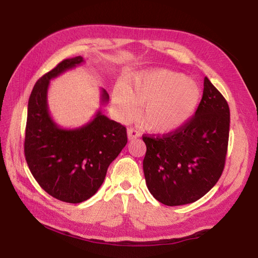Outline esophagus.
Wrapping results in <instances>:
<instances>
[{"label":"esophagus","mask_w":258,"mask_h":258,"mask_svg":"<svg viewBox=\"0 0 258 258\" xmlns=\"http://www.w3.org/2000/svg\"><path fill=\"white\" fill-rule=\"evenodd\" d=\"M140 132L139 131H136L135 128H128L127 130V138H128V140L130 141H132V140H135V139H138V138H140Z\"/></svg>","instance_id":"34e87169"}]
</instances>
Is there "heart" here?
<instances>
[{"label":"heart","instance_id":"1","mask_svg":"<svg viewBox=\"0 0 258 258\" xmlns=\"http://www.w3.org/2000/svg\"><path fill=\"white\" fill-rule=\"evenodd\" d=\"M203 93L195 80L168 69L136 73L113 93V103L124 119L133 118L154 134H170L183 127L198 110Z\"/></svg>","mask_w":258,"mask_h":258}]
</instances>
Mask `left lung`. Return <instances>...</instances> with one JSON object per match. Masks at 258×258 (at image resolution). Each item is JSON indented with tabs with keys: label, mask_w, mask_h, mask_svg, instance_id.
<instances>
[{
	"label": "left lung",
	"mask_w": 258,
	"mask_h": 258,
	"mask_svg": "<svg viewBox=\"0 0 258 258\" xmlns=\"http://www.w3.org/2000/svg\"><path fill=\"white\" fill-rule=\"evenodd\" d=\"M229 106L205 77L196 115L183 127L160 136H143V171L148 189L166 206L195 203L219 180L228 148Z\"/></svg>",
	"instance_id": "left-lung-1"
}]
</instances>
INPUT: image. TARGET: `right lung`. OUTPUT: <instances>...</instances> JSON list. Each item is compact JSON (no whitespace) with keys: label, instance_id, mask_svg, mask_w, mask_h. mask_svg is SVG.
<instances>
[{"label":"right lung","instance_id":"1","mask_svg":"<svg viewBox=\"0 0 258 258\" xmlns=\"http://www.w3.org/2000/svg\"><path fill=\"white\" fill-rule=\"evenodd\" d=\"M84 62V58L64 59L35 83L28 104L24 155L40 186L53 198L79 204L93 197L103 184L109 164L127 143L126 128L98 110L89 123L78 128H62L50 116V80ZM109 96L102 89L100 104Z\"/></svg>","mask_w":258,"mask_h":258}]
</instances>
